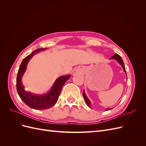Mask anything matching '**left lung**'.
<instances>
[{"label": "left lung", "mask_w": 146, "mask_h": 146, "mask_svg": "<svg viewBox=\"0 0 146 146\" xmlns=\"http://www.w3.org/2000/svg\"><path fill=\"white\" fill-rule=\"evenodd\" d=\"M112 59L116 60L117 61V62L122 66L123 70V71H124V72H125V74H127L126 70H125V66H124V63H123V61L122 58L121 57V56H119L118 54H116L115 55H114L111 57V58H110V60H112ZM83 98H84V99H85V101L86 104H87V105H88V107H89L90 108H91V103L90 100H89V99H88V98H87V96H86V94H85V90L83 91ZM111 109V108H106L105 110H106V111H108V110H110Z\"/></svg>", "instance_id": "1"}]
</instances>
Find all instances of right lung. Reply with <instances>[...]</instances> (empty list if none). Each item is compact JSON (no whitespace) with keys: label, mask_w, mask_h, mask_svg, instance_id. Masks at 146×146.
<instances>
[{"label":"right lung","mask_w":146,"mask_h":146,"mask_svg":"<svg viewBox=\"0 0 146 146\" xmlns=\"http://www.w3.org/2000/svg\"><path fill=\"white\" fill-rule=\"evenodd\" d=\"M45 49L46 48H38L25 57L20 65L16 78L17 91L21 100L29 107L38 110L50 108L55 105L58 99L63 86L70 77V75H66L58 77L53 84L50 90L44 94H35L25 90L24 86L22 83V78L27 69L29 61L36 53Z\"/></svg>","instance_id":"obj_1"}]
</instances>
